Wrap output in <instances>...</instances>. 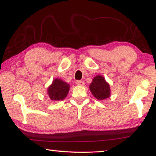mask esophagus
Masks as SVG:
<instances>
[{
  "label": "esophagus",
  "mask_w": 156,
  "mask_h": 156,
  "mask_svg": "<svg viewBox=\"0 0 156 156\" xmlns=\"http://www.w3.org/2000/svg\"><path fill=\"white\" fill-rule=\"evenodd\" d=\"M76 85H78V86H83L84 85V83L83 81H80V80H78L76 81Z\"/></svg>",
  "instance_id": "obj_1"
}]
</instances>
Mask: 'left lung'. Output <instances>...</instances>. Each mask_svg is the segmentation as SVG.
Returning <instances> with one entry per match:
<instances>
[{"label": "left lung", "instance_id": "left-lung-1", "mask_svg": "<svg viewBox=\"0 0 156 156\" xmlns=\"http://www.w3.org/2000/svg\"><path fill=\"white\" fill-rule=\"evenodd\" d=\"M89 89L92 95L98 100H104L111 96L109 84L101 75H97L93 78Z\"/></svg>", "mask_w": 156, "mask_h": 156}]
</instances>
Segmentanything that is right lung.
<instances>
[{
    "label": "right lung",
    "mask_w": 156,
    "mask_h": 156,
    "mask_svg": "<svg viewBox=\"0 0 156 156\" xmlns=\"http://www.w3.org/2000/svg\"><path fill=\"white\" fill-rule=\"evenodd\" d=\"M70 85L67 83L56 78L47 88V92L52 101H59L64 100L67 97Z\"/></svg>",
    "instance_id": "add662e5"
}]
</instances>
